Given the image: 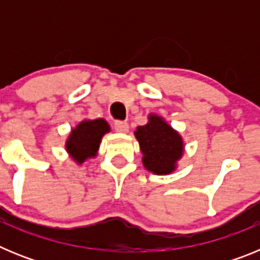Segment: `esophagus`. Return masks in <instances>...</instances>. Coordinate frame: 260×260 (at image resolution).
Segmentation results:
<instances>
[{"label": "esophagus", "instance_id": "1", "mask_svg": "<svg viewBox=\"0 0 260 260\" xmlns=\"http://www.w3.org/2000/svg\"><path fill=\"white\" fill-rule=\"evenodd\" d=\"M114 130L117 133H127L128 132V123L123 121H116L114 122Z\"/></svg>", "mask_w": 260, "mask_h": 260}]
</instances>
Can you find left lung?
Listing matches in <instances>:
<instances>
[{
  "label": "left lung",
  "instance_id": "left-lung-1",
  "mask_svg": "<svg viewBox=\"0 0 260 260\" xmlns=\"http://www.w3.org/2000/svg\"><path fill=\"white\" fill-rule=\"evenodd\" d=\"M142 151V161L147 171L155 174H169L176 171L182 157V138L172 126L156 114L148 116V123L138 126L134 133Z\"/></svg>",
  "mask_w": 260,
  "mask_h": 260
}]
</instances>
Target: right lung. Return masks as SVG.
I'll return each instance as SVG.
<instances>
[{"instance_id": "right-lung-1", "label": "right lung", "mask_w": 260, "mask_h": 260, "mask_svg": "<svg viewBox=\"0 0 260 260\" xmlns=\"http://www.w3.org/2000/svg\"><path fill=\"white\" fill-rule=\"evenodd\" d=\"M110 132L105 119H84L71 130L66 141V151L78 164L96 156L103 137Z\"/></svg>"}]
</instances>
